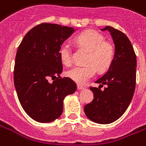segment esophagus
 <instances>
[{
  "mask_svg": "<svg viewBox=\"0 0 146 146\" xmlns=\"http://www.w3.org/2000/svg\"><path fill=\"white\" fill-rule=\"evenodd\" d=\"M84 89H85V87H84V86H83L77 85V90H84Z\"/></svg>",
  "mask_w": 146,
  "mask_h": 146,
  "instance_id": "34e87169",
  "label": "esophagus"
}]
</instances>
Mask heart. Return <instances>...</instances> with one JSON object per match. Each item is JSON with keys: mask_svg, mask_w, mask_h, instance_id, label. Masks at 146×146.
<instances>
[{"mask_svg": "<svg viewBox=\"0 0 146 146\" xmlns=\"http://www.w3.org/2000/svg\"><path fill=\"white\" fill-rule=\"evenodd\" d=\"M78 46L88 50L85 66H77L67 71L66 75L79 84H84L95 76L96 69L100 72L106 70L115 58V46L105 40L101 33L95 31H84L75 37ZM62 63L66 66L73 64L72 49L70 44L63 43L59 50Z\"/></svg>", "mask_w": 146, "mask_h": 146, "instance_id": "obj_1", "label": "heart"}]
</instances>
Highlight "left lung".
Returning <instances> with one entry per match:
<instances>
[{
  "mask_svg": "<svg viewBox=\"0 0 146 146\" xmlns=\"http://www.w3.org/2000/svg\"><path fill=\"white\" fill-rule=\"evenodd\" d=\"M101 31H109L113 37L115 58L107 72L95 82L100 86L90 87L94 99L84 106V112L93 122L109 124L121 117L132 101L136 81V55L122 31L110 26ZM103 85L107 87L101 91Z\"/></svg>",
  "mask_w": 146,
  "mask_h": 146,
  "instance_id": "8db88e82",
  "label": "left lung"
}]
</instances>
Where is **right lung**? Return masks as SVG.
I'll return each mask as SVG.
<instances>
[{
    "mask_svg": "<svg viewBox=\"0 0 146 146\" xmlns=\"http://www.w3.org/2000/svg\"><path fill=\"white\" fill-rule=\"evenodd\" d=\"M74 32L73 27L43 23L24 36L17 51L14 86L21 106L39 122H53L63 113V100L76 90L69 77H60L63 64L59 50ZM59 77L48 82L50 78Z\"/></svg>",
    "mask_w": 146,
    "mask_h": 146,
    "instance_id": "obj_1",
    "label": "right lung"
}]
</instances>
